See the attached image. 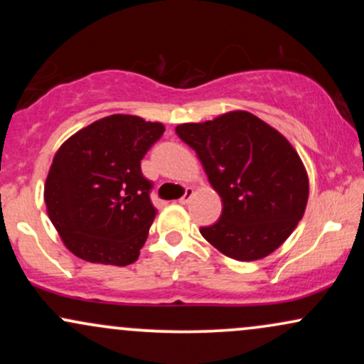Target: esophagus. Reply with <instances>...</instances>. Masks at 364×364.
I'll list each match as a JSON object with an SVG mask.
<instances>
[{"mask_svg": "<svg viewBox=\"0 0 364 364\" xmlns=\"http://www.w3.org/2000/svg\"><path fill=\"white\" fill-rule=\"evenodd\" d=\"M193 193H195V191H193V188H190V186H188L186 190H185V195H183L181 198H179V203H181V205H186V203L190 202V200H191V196H193Z\"/></svg>", "mask_w": 364, "mask_h": 364, "instance_id": "1", "label": "esophagus"}]
</instances>
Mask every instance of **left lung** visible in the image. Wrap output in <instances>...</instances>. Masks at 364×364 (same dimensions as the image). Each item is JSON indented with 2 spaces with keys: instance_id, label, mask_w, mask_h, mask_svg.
<instances>
[{
  "instance_id": "obj_1",
  "label": "left lung",
  "mask_w": 364,
  "mask_h": 364,
  "mask_svg": "<svg viewBox=\"0 0 364 364\" xmlns=\"http://www.w3.org/2000/svg\"><path fill=\"white\" fill-rule=\"evenodd\" d=\"M190 145L223 198V214L200 232L229 258L253 262L281 246L303 219L310 183L286 136L248 111H229L205 123H183Z\"/></svg>"
}]
</instances>
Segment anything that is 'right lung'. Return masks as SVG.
<instances>
[{"label": "right lung", "instance_id": "1", "mask_svg": "<svg viewBox=\"0 0 364 364\" xmlns=\"http://www.w3.org/2000/svg\"><path fill=\"white\" fill-rule=\"evenodd\" d=\"M164 124L111 114L78 129L54 154L44 185L48 215L63 243L85 262H136L157 210L140 161Z\"/></svg>", "mask_w": 364, "mask_h": 364}]
</instances>
